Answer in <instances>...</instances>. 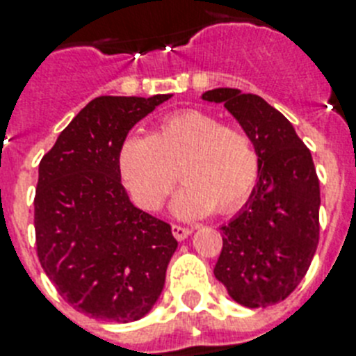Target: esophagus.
<instances>
[{
    "label": "esophagus",
    "instance_id": "1",
    "mask_svg": "<svg viewBox=\"0 0 356 356\" xmlns=\"http://www.w3.org/2000/svg\"><path fill=\"white\" fill-rule=\"evenodd\" d=\"M172 234L177 241H184L188 235L192 234V229L184 228V226H181V224H172Z\"/></svg>",
    "mask_w": 356,
    "mask_h": 356
}]
</instances>
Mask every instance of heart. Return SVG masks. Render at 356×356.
Masks as SVG:
<instances>
[{
	"instance_id": "obj_1",
	"label": "heart",
	"mask_w": 356,
	"mask_h": 356,
	"mask_svg": "<svg viewBox=\"0 0 356 356\" xmlns=\"http://www.w3.org/2000/svg\"><path fill=\"white\" fill-rule=\"evenodd\" d=\"M119 172L137 206L157 211L170 195L177 172L184 186L172 202L181 219H201L217 210H238L261 172L252 136L237 124H222L204 110L166 113L150 136H128L118 155Z\"/></svg>"
}]
</instances>
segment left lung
<instances>
[{
    "mask_svg": "<svg viewBox=\"0 0 356 356\" xmlns=\"http://www.w3.org/2000/svg\"><path fill=\"white\" fill-rule=\"evenodd\" d=\"M252 136L259 181L243 210L222 229L215 277L235 302L266 307L284 300L304 279L318 244L321 186L312 152L293 124L255 94L215 88L202 94Z\"/></svg>",
    "mask_w": 356,
    "mask_h": 356,
    "instance_id": "obj_1",
    "label": "left lung"
}]
</instances>
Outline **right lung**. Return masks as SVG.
<instances>
[{
  "label": "right lung",
  "instance_id": "add662e5",
  "mask_svg": "<svg viewBox=\"0 0 356 356\" xmlns=\"http://www.w3.org/2000/svg\"><path fill=\"white\" fill-rule=\"evenodd\" d=\"M170 97H95L40 163L38 257L59 295L92 318L139 321L164 288L177 241L168 222L130 202L118 155L134 124Z\"/></svg>",
  "mask_w": 356,
  "mask_h": 356
}]
</instances>
